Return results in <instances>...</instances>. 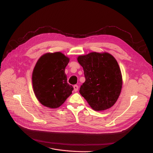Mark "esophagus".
<instances>
[{
  "instance_id": "obj_1",
  "label": "esophagus",
  "mask_w": 153,
  "mask_h": 153,
  "mask_svg": "<svg viewBox=\"0 0 153 153\" xmlns=\"http://www.w3.org/2000/svg\"><path fill=\"white\" fill-rule=\"evenodd\" d=\"M78 88H79V86H78L77 85H75L74 86V91H77L78 90Z\"/></svg>"
}]
</instances>
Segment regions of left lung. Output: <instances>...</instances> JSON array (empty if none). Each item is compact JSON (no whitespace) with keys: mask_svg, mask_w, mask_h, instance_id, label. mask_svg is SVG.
Returning <instances> with one entry per match:
<instances>
[{"mask_svg":"<svg viewBox=\"0 0 153 153\" xmlns=\"http://www.w3.org/2000/svg\"><path fill=\"white\" fill-rule=\"evenodd\" d=\"M83 68L85 81L79 93L95 111L105 110L113 106L119 98L123 81L119 65L108 53H91L79 56Z\"/></svg>","mask_w":153,"mask_h":153,"instance_id":"left-lung-1","label":"left lung"}]
</instances>
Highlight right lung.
Returning <instances> with one entry per match:
<instances>
[{
	"instance_id": "1",
	"label": "right lung",
	"mask_w": 153,
	"mask_h": 153,
	"mask_svg": "<svg viewBox=\"0 0 153 153\" xmlns=\"http://www.w3.org/2000/svg\"><path fill=\"white\" fill-rule=\"evenodd\" d=\"M69 59L59 52L47 53L38 59L33 70L34 92L43 106L57 108L65 101L74 90L67 82L65 68Z\"/></svg>"
}]
</instances>
